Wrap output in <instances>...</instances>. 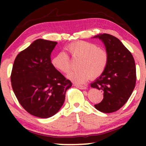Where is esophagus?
Listing matches in <instances>:
<instances>
[{"label":"esophagus","mask_w":146,"mask_h":146,"mask_svg":"<svg viewBox=\"0 0 146 146\" xmlns=\"http://www.w3.org/2000/svg\"><path fill=\"white\" fill-rule=\"evenodd\" d=\"M75 86H76L77 88H80V89H86V87L85 86H82V85H78V84H74Z\"/></svg>","instance_id":"34e87169"}]
</instances>
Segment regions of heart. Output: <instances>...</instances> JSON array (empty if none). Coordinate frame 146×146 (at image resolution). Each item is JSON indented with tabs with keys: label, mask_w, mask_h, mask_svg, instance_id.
I'll return each mask as SVG.
<instances>
[{
	"label": "heart",
	"mask_w": 146,
	"mask_h": 146,
	"mask_svg": "<svg viewBox=\"0 0 146 146\" xmlns=\"http://www.w3.org/2000/svg\"><path fill=\"white\" fill-rule=\"evenodd\" d=\"M72 58L79 59L75 71H72L68 78L77 84H83L90 78L100 76L108 64V53L104 48L90 42L78 40L70 43L66 47ZM52 65L64 73L71 71V60L67 54L60 52L53 58Z\"/></svg>",
	"instance_id": "b5f03b06"
}]
</instances>
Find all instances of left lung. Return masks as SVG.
Here are the masks:
<instances>
[{
    "mask_svg": "<svg viewBox=\"0 0 146 146\" xmlns=\"http://www.w3.org/2000/svg\"><path fill=\"white\" fill-rule=\"evenodd\" d=\"M94 38L103 42L108 53V64L103 73L90 84L104 92L102 101L95 105L99 111L110 113L126 103L136 84V66L132 53L116 37L103 33Z\"/></svg>",
    "mask_w": 146,
    "mask_h": 146,
    "instance_id": "obj_1",
    "label": "left lung"
}]
</instances>
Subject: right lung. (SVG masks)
Listing matches in <instances>:
<instances>
[{"label":"right lung","instance_id":"add662e5","mask_svg":"<svg viewBox=\"0 0 146 146\" xmlns=\"http://www.w3.org/2000/svg\"><path fill=\"white\" fill-rule=\"evenodd\" d=\"M57 44L38 39L14 60L11 74L13 90L23 108L35 117L48 118L58 113L66 90L72 86L52 65L51 54Z\"/></svg>","mask_w":146,"mask_h":146}]
</instances>
